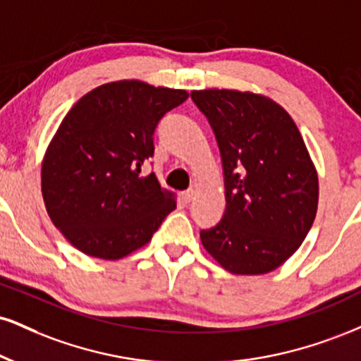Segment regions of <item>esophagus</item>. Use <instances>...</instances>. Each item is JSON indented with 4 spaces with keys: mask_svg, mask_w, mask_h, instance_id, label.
<instances>
[{
    "mask_svg": "<svg viewBox=\"0 0 361 361\" xmlns=\"http://www.w3.org/2000/svg\"><path fill=\"white\" fill-rule=\"evenodd\" d=\"M193 195H195V192L192 188L190 190H186V192H183L181 193V200H183V203H190L193 200Z\"/></svg>",
    "mask_w": 361,
    "mask_h": 361,
    "instance_id": "obj_1",
    "label": "esophagus"
}]
</instances>
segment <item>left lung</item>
<instances>
[{
  "label": "left lung",
  "mask_w": 361,
  "mask_h": 361,
  "mask_svg": "<svg viewBox=\"0 0 361 361\" xmlns=\"http://www.w3.org/2000/svg\"><path fill=\"white\" fill-rule=\"evenodd\" d=\"M220 149L225 212L200 230L232 274H266L299 249L318 210V175L301 133L279 104L227 89L193 90Z\"/></svg>",
  "instance_id": "1"
}]
</instances>
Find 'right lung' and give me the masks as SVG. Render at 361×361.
<instances>
[{
	"label": "right lung",
	"mask_w": 361,
	"mask_h": 361,
	"mask_svg": "<svg viewBox=\"0 0 361 361\" xmlns=\"http://www.w3.org/2000/svg\"><path fill=\"white\" fill-rule=\"evenodd\" d=\"M188 92L139 80L104 84L63 117L42 166V193L51 222L73 247L116 260L146 245L169 212L142 164L154 154V131Z\"/></svg>",
	"instance_id": "1"
}]
</instances>
